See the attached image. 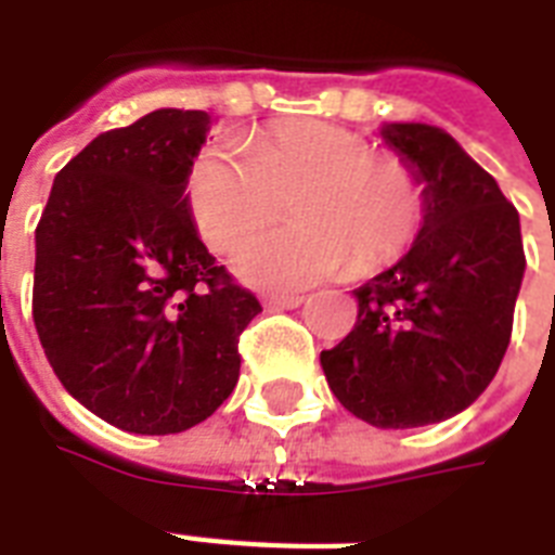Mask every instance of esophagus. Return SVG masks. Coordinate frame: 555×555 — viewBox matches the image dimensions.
<instances>
[{"mask_svg":"<svg viewBox=\"0 0 555 555\" xmlns=\"http://www.w3.org/2000/svg\"><path fill=\"white\" fill-rule=\"evenodd\" d=\"M302 302V294H264V305H270V308H299Z\"/></svg>","mask_w":555,"mask_h":555,"instance_id":"obj_1","label":"esophagus"}]
</instances>
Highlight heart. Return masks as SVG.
<instances>
[{
	"instance_id": "obj_1",
	"label": "heart",
	"mask_w": 555,
	"mask_h": 555,
	"mask_svg": "<svg viewBox=\"0 0 555 555\" xmlns=\"http://www.w3.org/2000/svg\"><path fill=\"white\" fill-rule=\"evenodd\" d=\"M294 227L256 235L238 273L261 287H305L351 268L374 276L412 250L426 221L417 169L371 152L363 134L322 120H279L242 152L209 146L186 172V207L218 253L282 216Z\"/></svg>"
}]
</instances>
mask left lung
I'll list each match as a JSON object with an SVG mask.
<instances>
[{
    "mask_svg": "<svg viewBox=\"0 0 555 555\" xmlns=\"http://www.w3.org/2000/svg\"><path fill=\"white\" fill-rule=\"evenodd\" d=\"M388 146L426 190V221L395 268L357 287L354 331L322 351L339 403L379 429H412L464 412L495 377L525 276L518 209L455 138L391 124Z\"/></svg>",
    "mask_w": 555,
    "mask_h": 555,
    "instance_id": "obj_1",
    "label": "left lung"
}]
</instances>
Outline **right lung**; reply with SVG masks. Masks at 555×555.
<instances>
[{"instance_id":"1","label":"right lung","mask_w":555,"mask_h":555,"mask_svg":"<svg viewBox=\"0 0 555 555\" xmlns=\"http://www.w3.org/2000/svg\"><path fill=\"white\" fill-rule=\"evenodd\" d=\"M207 112L158 108L98 134L37 224L34 325L65 391L117 429L176 435L238 383L259 299L195 233L186 172Z\"/></svg>"}]
</instances>
